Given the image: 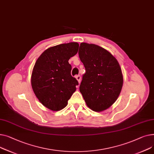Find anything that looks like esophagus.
<instances>
[{"instance_id": "34e87169", "label": "esophagus", "mask_w": 154, "mask_h": 154, "mask_svg": "<svg viewBox=\"0 0 154 154\" xmlns=\"http://www.w3.org/2000/svg\"><path fill=\"white\" fill-rule=\"evenodd\" d=\"M76 80L78 81V83L79 84V83H80V81H81V76H80L79 75H78V76H76Z\"/></svg>"}]
</instances>
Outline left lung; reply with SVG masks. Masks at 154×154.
<instances>
[{
	"label": "left lung",
	"instance_id": "left-lung-1",
	"mask_svg": "<svg viewBox=\"0 0 154 154\" xmlns=\"http://www.w3.org/2000/svg\"><path fill=\"white\" fill-rule=\"evenodd\" d=\"M78 55L86 69L79 91L89 109L105 111L116 102L122 88L119 63L109 51L95 44L81 43Z\"/></svg>",
	"mask_w": 154,
	"mask_h": 154
}]
</instances>
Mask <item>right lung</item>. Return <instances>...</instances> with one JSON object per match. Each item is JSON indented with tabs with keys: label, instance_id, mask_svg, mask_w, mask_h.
<instances>
[{
	"label": "right lung",
	"instance_id": "right-lung-1",
	"mask_svg": "<svg viewBox=\"0 0 154 154\" xmlns=\"http://www.w3.org/2000/svg\"><path fill=\"white\" fill-rule=\"evenodd\" d=\"M78 48L76 42L58 45L45 50L35 62L32 88L39 101L51 111L65 108L76 91L78 82L71 75L68 60L78 53Z\"/></svg>",
	"mask_w": 154,
	"mask_h": 154
}]
</instances>
